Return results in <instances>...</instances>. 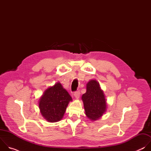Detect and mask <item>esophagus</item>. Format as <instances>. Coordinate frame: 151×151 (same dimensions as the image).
Masks as SVG:
<instances>
[{"label":"esophagus","mask_w":151,"mask_h":151,"mask_svg":"<svg viewBox=\"0 0 151 151\" xmlns=\"http://www.w3.org/2000/svg\"><path fill=\"white\" fill-rule=\"evenodd\" d=\"M74 96L75 97V98L76 99H79V96H80V92H79V91H76V92H75V93H74Z\"/></svg>","instance_id":"obj_1"}]
</instances>
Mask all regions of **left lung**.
I'll use <instances>...</instances> for the list:
<instances>
[{
  "label": "left lung",
  "instance_id": "left-lung-1",
  "mask_svg": "<svg viewBox=\"0 0 151 151\" xmlns=\"http://www.w3.org/2000/svg\"><path fill=\"white\" fill-rule=\"evenodd\" d=\"M85 115L92 121L99 119L106 111V100L99 83L91 80L87 83V91L82 96Z\"/></svg>",
  "mask_w": 151,
  "mask_h": 151
}]
</instances>
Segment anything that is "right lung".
Masks as SVG:
<instances>
[{"label":"right lung","mask_w":151,"mask_h":151,"mask_svg":"<svg viewBox=\"0 0 151 151\" xmlns=\"http://www.w3.org/2000/svg\"><path fill=\"white\" fill-rule=\"evenodd\" d=\"M70 101L72 99L70 94L57 82L45 91L39 99V107L42 116L47 121L55 122L63 118Z\"/></svg>","instance_id":"obj_1"}]
</instances>
